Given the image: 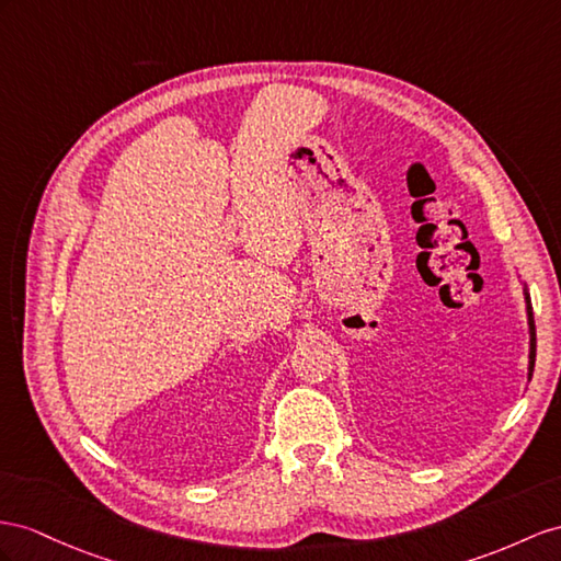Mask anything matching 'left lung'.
Listing matches in <instances>:
<instances>
[{
	"label": "left lung",
	"instance_id": "obj_1",
	"mask_svg": "<svg viewBox=\"0 0 561 561\" xmlns=\"http://www.w3.org/2000/svg\"><path fill=\"white\" fill-rule=\"evenodd\" d=\"M524 300H526V314H528V379L534 377V367H536V322H534V308H530V296L528 289L524 286Z\"/></svg>",
	"mask_w": 561,
	"mask_h": 561
}]
</instances>
